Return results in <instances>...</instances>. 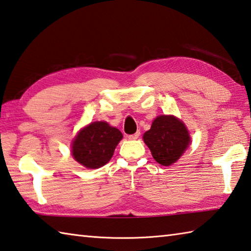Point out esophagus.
Returning <instances> with one entry per match:
<instances>
[{
	"label": "esophagus",
	"mask_w": 251,
	"mask_h": 251,
	"mask_svg": "<svg viewBox=\"0 0 251 251\" xmlns=\"http://www.w3.org/2000/svg\"><path fill=\"white\" fill-rule=\"evenodd\" d=\"M139 136H140V131H137V132H135V134L129 135L128 138H129V139H137Z\"/></svg>",
	"instance_id": "1"
}]
</instances>
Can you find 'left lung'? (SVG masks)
<instances>
[{
	"instance_id": "obj_1",
	"label": "left lung",
	"mask_w": 251,
	"mask_h": 251,
	"mask_svg": "<svg viewBox=\"0 0 251 251\" xmlns=\"http://www.w3.org/2000/svg\"><path fill=\"white\" fill-rule=\"evenodd\" d=\"M144 141L153 159L161 165L169 166L184 153L190 144V137L183 122L175 116L161 115L145 132Z\"/></svg>"
}]
</instances>
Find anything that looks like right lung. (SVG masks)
<instances>
[{"label":"right lung","mask_w":251,"mask_h":251,"mask_svg":"<svg viewBox=\"0 0 251 251\" xmlns=\"http://www.w3.org/2000/svg\"><path fill=\"white\" fill-rule=\"evenodd\" d=\"M122 132L105 122L91 123L78 132L72 145V154L88 169L105 165L112 158Z\"/></svg>","instance_id":"obj_1"}]
</instances>
